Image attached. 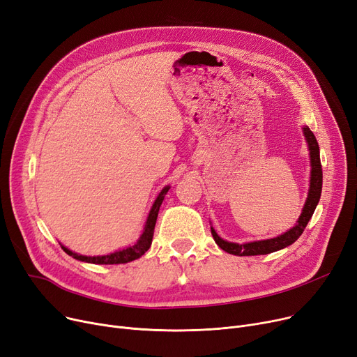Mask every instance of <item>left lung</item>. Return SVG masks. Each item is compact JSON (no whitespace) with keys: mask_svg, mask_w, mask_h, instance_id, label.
Returning <instances> with one entry per match:
<instances>
[{"mask_svg":"<svg viewBox=\"0 0 357 357\" xmlns=\"http://www.w3.org/2000/svg\"><path fill=\"white\" fill-rule=\"evenodd\" d=\"M304 136L308 143V150H310V160H311V178H310V191L308 197L305 201V205L303 208L301 215L298 218V222L295 224V227L288 230L287 233L280 234L273 238L268 240H259V241H250L245 243V245H238V243H231L222 240L215 230L211 227V234L215 240L217 245L230 255L236 256H257V255H269L272 252L280 250L284 248L291 246L298 237L303 234L304 229L307 227V224L310 218L312 217L315 207L318 201H320L321 197V188H323V167H321V160H320V147H318L317 139L314 136L312 131L305 126L304 127Z\"/></svg>","mask_w":357,"mask_h":357,"instance_id":"8db88e82","label":"left lung"}]
</instances>
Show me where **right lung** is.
<instances>
[{
    "label": "right lung",
    "instance_id": "obj_1",
    "mask_svg": "<svg viewBox=\"0 0 357 357\" xmlns=\"http://www.w3.org/2000/svg\"><path fill=\"white\" fill-rule=\"evenodd\" d=\"M167 191H169V186H165V188L160 191V194L158 195V198L155 199L153 207L149 213L144 230H143L140 238L137 240L135 246H130L127 249H123V250H119V252H114V253H109V255H105V256H82V255H78V253H73L72 250H69L68 248H65L62 245H61V248L65 250V253H68L73 259L81 260V261H86V264H93V265H120V264H127V261L139 259L140 256H143L149 250L150 245H152L156 218H158L159 208H160V205H162L163 198H165Z\"/></svg>",
    "mask_w": 357,
    "mask_h": 357
}]
</instances>
